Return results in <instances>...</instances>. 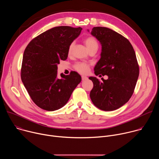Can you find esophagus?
Masks as SVG:
<instances>
[{"label": "esophagus", "instance_id": "obj_1", "mask_svg": "<svg viewBox=\"0 0 159 159\" xmlns=\"http://www.w3.org/2000/svg\"><path fill=\"white\" fill-rule=\"evenodd\" d=\"M87 77H86V76H84V75H82V80L84 81V80H87Z\"/></svg>", "mask_w": 159, "mask_h": 159}]
</instances>
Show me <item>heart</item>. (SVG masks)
<instances>
[{
	"instance_id": "1",
	"label": "heart",
	"mask_w": 159,
	"mask_h": 159,
	"mask_svg": "<svg viewBox=\"0 0 159 159\" xmlns=\"http://www.w3.org/2000/svg\"><path fill=\"white\" fill-rule=\"evenodd\" d=\"M84 42L87 47L89 51H90L93 49L98 48V42L97 39L93 36H88L85 38L84 40ZM74 47V43L72 42L70 44L69 49H68V53L71 54ZM74 69L79 72L81 74H85L88 72L89 69V65L84 62H78L74 65Z\"/></svg>"
}]
</instances>
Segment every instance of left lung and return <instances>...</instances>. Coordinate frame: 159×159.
I'll return each mask as SVG.
<instances>
[{
	"mask_svg": "<svg viewBox=\"0 0 159 159\" xmlns=\"http://www.w3.org/2000/svg\"><path fill=\"white\" fill-rule=\"evenodd\" d=\"M91 34L101 44V58L94 67L96 75H107L100 82L89 79L94 86L90 93L93 104L99 109L116 110L131 98L139 75V66L130 42L121 34L105 27H94Z\"/></svg>",
	"mask_w": 159,
	"mask_h": 159,
	"instance_id": "obj_1",
	"label": "left lung"
}]
</instances>
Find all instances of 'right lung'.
Wrapping results in <instances>:
<instances>
[{
	"mask_svg": "<svg viewBox=\"0 0 159 159\" xmlns=\"http://www.w3.org/2000/svg\"><path fill=\"white\" fill-rule=\"evenodd\" d=\"M80 27L57 26L33 39L22 58L20 77L33 101L49 111L60 109L69 100L81 82L80 75L72 71L57 77V65L68 57L71 43L82 31Z\"/></svg>",
	"mask_w": 159,
	"mask_h": 159,
	"instance_id": "right-lung-1",
	"label": "right lung"
}]
</instances>
